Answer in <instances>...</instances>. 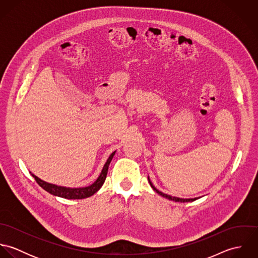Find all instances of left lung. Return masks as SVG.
Instances as JSON below:
<instances>
[{"mask_svg": "<svg viewBox=\"0 0 258 258\" xmlns=\"http://www.w3.org/2000/svg\"><path fill=\"white\" fill-rule=\"evenodd\" d=\"M148 180H149V183H150V185L152 186V188L157 192V194H159L160 196H162V197H164V198H166V199H168V200H170V201H174V202H179V203H187V202H194V201H196V200H198V199H200V198H194V199H182V198H177V197H172V196H170V195H167V194H164V192H162L161 190H159L158 188H156L153 184H152V182L150 181V179H149V177H148Z\"/></svg>", "mask_w": 258, "mask_h": 258, "instance_id": "1", "label": "left lung"}]
</instances>
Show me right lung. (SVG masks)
Masks as SVG:
<instances>
[{
  "instance_id": "right-lung-1",
  "label": "right lung",
  "mask_w": 258,
  "mask_h": 258,
  "mask_svg": "<svg viewBox=\"0 0 258 258\" xmlns=\"http://www.w3.org/2000/svg\"><path fill=\"white\" fill-rule=\"evenodd\" d=\"M114 151L109 158L107 159L99 177L97 178V180L90 185L88 186H84V187H67V186H61V185H56V184H49L46 183L42 180H40L39 178H37V176H35L34 174H32V176L35 178V180L37 181V184H39L44 190H46L47 192L59 197V198H63V199H68V200H81V199H85V198H89L92 195H94L101 186L104 184L106 176H107V172H108V167L110 164L111 160L113 158V156L115 155Z\"/></svg>"
}]
</instances>
